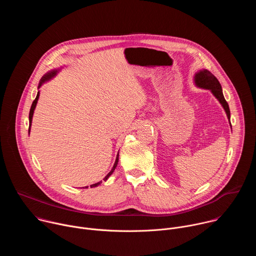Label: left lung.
Returning a JSON list of instances; mask_svg holds the SVG:
<instances>
[{
    "label": "left lung",
    "mask_w": 256,
    "mask_h": 256,
    "mask_svg": "<svg viewBox=\"0 0 256 256\" xmlns=\"http://www.w3.org/2000/svg\"><path fill=\"white\" fill-rule=\"evenodd\" d=\"M194 84L198 87L202 88V89H208L212 93V95L218 100V102L222 104L224 110L226 112L227 118L230 120V109H229V105H228L227 101L224 98L222 86H221L220 82L218 81V79L212 74V72L208 70H200L198 72H196Z\"/></svg>",
    "instance_id": "1"
}]
</instances>
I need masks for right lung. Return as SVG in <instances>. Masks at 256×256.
<instances>
[{
	"label": "right lung",
	"mask_w": 256,
	"mask_h": 256,
	"mask_svg": "<svg viewBox=\"0 0 256 256\" xmlns=\"http://www.w3.org/2000/svg\"><path fill=\"white\" fill-rule=\"evenodd\" d=\"M58 70H60V68L52 70H50L48 72H46V75L40 79V81L38 89L42 87V84H44L46 82H48V81H50L52 78H54V77L58 74ZM38 98H40V91L38 92V95H36V98H35L34 101L32 102V105H31V108H30V112H29V132H30V128H31V122H32V118H33V114H34V109H35V107H36V104H38ZM118 156H116V162H114V165L112 169L110 170V172H109V173L104 177V180H107L108 177L114 173V169H116V166H118ZM100 184H101V181H100V182H97V184H94L90 186V188H96V186H98ZM85 188H88V186H85Z\"/></svg>",
	"instance_id": "obj_1"
}]
</instances>
